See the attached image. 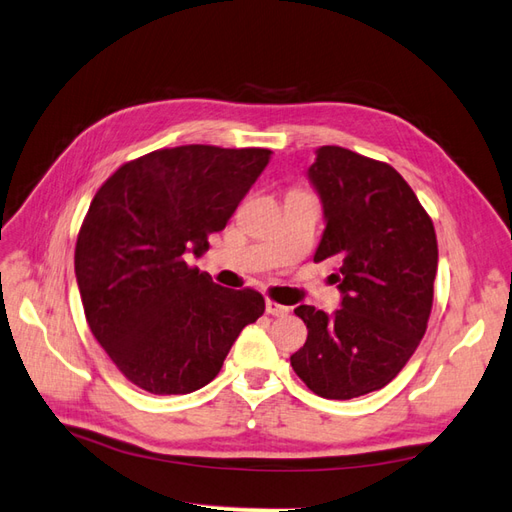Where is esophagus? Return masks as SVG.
Segmentation results:
<instances>
[{"mask_svg":"<svg viewBox=\"0 0 512 512\" xmlns=\"http://www.w3.org/2000/svg\"><path fill=\"white\" fill-rule=\"evenodd\" d=\"M266 312L270 314V317H286V314L290 312L288 306H281V303L277 301H266Z\"/></svg>","mask_w":512,"mask_h":512,"instance_id":"1","label":"esophagus"}]
</instances>
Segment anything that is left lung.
Returning a JSON list of instances; mask_svg holds the SVG:
<instances>
[{
	"instance_id": "8db88e82",
	"label": "left lung",
	"mask_w": 512,
	"mask_h": 512,
	"mask_svg": "<svg viewBox=\"0 0 512 512\" xmlns=\"http://www.w3.org/2000/svg\"><path fill=\"white\" fill-rule=\"evenodd\" d=\"M308 180L325 222L314 262L339 264L341 308L295 310L308 339L290 365L317 396L350 400L383 389L416 352L433 303L436 231L387 162L325 145Z\"/></svg>"
}]
</instances>
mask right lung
I'll list each match as a JSON object with an SVG mask.
<instances>
[{
	"mask_svg": "<svg viewBox=\"0 0 512 512\" xmlns=\"http://www.w3.org/2000/svg\"><path fill=\"white\" fill-rule=\"evenodd\" d=\"M270 149L184 145L127 162L96 191L76 239L85 319L107 356L149 394H191L220 374L255 290L213 284L189 259L209 250L266 169Z\"/></svg>",
	"mask_w": 512,
	"mask_h": 512,
	"instance_id": "right-lung-1",
	"label": "right lung"
}]
</instances>
